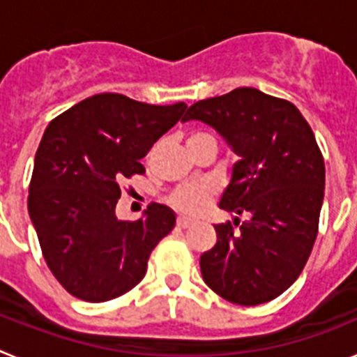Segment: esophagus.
I'll list each match as a JSON object with an SVG mask.
<instances>
[{
  "label": "esophagus",
  "instance_id": "esophagus-1",
  "mask_svg": "<svg viewBox=\"0 0 357 357\" xmlns=\"http://www.w3.org/2000/svg\"><path fill=\"white\" fill-rule=\"evenodd\" d=\"M193 223H195L193 220H189V218H184V216L176 218V227H178V229H189Z\"/></svg>",
  "mask_w": 357,
  "mask_h": 357
}]
</instances>
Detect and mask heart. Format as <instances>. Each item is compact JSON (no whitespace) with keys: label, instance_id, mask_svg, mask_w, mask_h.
<instances>
[{"label":"heart","instance_id":"1","mask_svg":"<svg viewBox=\"0 0 357 357\" xmlns=\"http://www.w3.org/2000/svg\"><path fill=\"white\" fill-rule=\"evenodd\" d=\"M216 141L214 135L209 132L204 130H193L188 135V144L197 143V141ZM213 198V188L209 184H204V182H198V184H188L181 185L178 189H175L169 197V204L175 207L176 211H182V213L197 214L202 209H206L207 204Z\"/></svg>","mask_w":357,"mask_h":357}]
</instances>
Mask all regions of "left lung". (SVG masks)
<instances>
[{
	"label": "left lung",
	"mask_w": 357,
	"mask_h": 357,
	"mask_svg": "<svg viewBox=\"0 0 357 357\" xmlns=\"http://www.w3.org/2000/svg\"><path fill=\"white\" fill-rule=\"evenodd\" d=\"M182 119L209 123L241 157L220 207L250 213L214 225L202 277L232 304L273 301L301 275L318 234L326 164L313 130L291 102L254 87L200 100Z\"/></svg>",
	"instance_id": "obj_1"
}]
</instances>
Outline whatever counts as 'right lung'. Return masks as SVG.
I'll use <instances>...</instances> for the list:
<instances>
[{"mask_svg":"<svg viewBox=\"0 0 357 357\" xmlns=\"http://www.w3.org/2000/svg\"><path fill=\"white\" fill-rule=\"evenodd\" d=\"M185 103L150 105L102 93L52 119L36 153L28 213L40 250L62 288L107 302L143 280L157 243L175 227L168 207L150 204L135 222L116 218L121 182L146 169L141 159L182 118Z\"/></svg>","mask_w":357,"mask_h":357,"instance_id":"add662e5","label":"right lung"}]
</instances>
